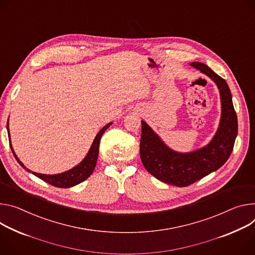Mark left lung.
I'll return each mask as SVG.
<instances>
[{"mask_svg": "<svg viewBox=\"0 0 255 255\" xmlns=\"http://www.w3.org/2000/svg\"><path fill=\"white\" fill-rule=\"evenodd\" d=\"M191 66L212 78L220 90L222 117L213 140L193 152H176L141 121L140 158L144 168L159 181L178 187L188 186L220 169L232 153L238 133L237 115L226 80L205 64L193 62Z\"/></svg>", "mask_w": 255, "mask_h": 255, "instance_id": "left-lung-1", "label": "left lung"}]
</instances>
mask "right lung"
Masks as SVG:
<instances>
[{"instance_id": "add662e5", "label": "right lung", "mask_w": 255, "mask_h": 255, "mask_svg": "<svg viewBox=\"0 0 255 255\" xmlns=\"http://www.w3.org/2000/svg\"><path fill=\"white\" fill-rule=\"evenodd\" d=\"M110 125H111V123L106 125L104 128L101 129V131L97 134L94 142H92L91 147H90L87 155L85 156V158L81 161V163L78 166H76L75 168L69 170L67 172H64L62 174H57V175H44V174H38V173H34V172H31V173L33 175H35L36 177H38L39 179L43 180L44 182H47V183H49V184L53 185V186L58 187V188H70V187H73V186H75V185L83 182L84 180H86L92 174V172H94V170L96 168L97 159H98V156H99V147H100L101 138H102V135L104 134V132L109 128ZM8 132H9V128H8ZM9 137H10V134H9ZM10 147L12 149V152H13L15 158L20 164V166L22 168H24L25 170H27L28 172H30L19 160V158L15 154L11 144H10Z\"/></svg>"}]
</instances>
